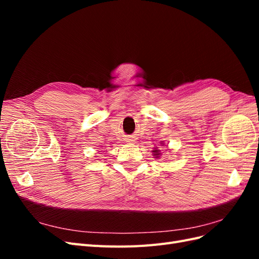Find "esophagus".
<instances>
[{
	"label": "esophagus",
	"mask_w": 259,
	"mask_h": 259,
	"mask_svg": "<svg viewBox=\"0 0 259 259\" xmlns=\"http://www.w3.org/2000/svg\"><path fill=\"white\" fill-rule=\"evenodd\" d=\"M126 142L130 143V144H133V143L135 142V138H134V137H127V138H126Z\"/></svg>",
	"instance_id": "esophagus-1"
}]
</instances>
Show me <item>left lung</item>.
I'll list each match as a JSON object with an SVG mask.
<instances>
[{"label": "left lung", "mask_w": 259, "mask_h": 259, "mask_svg": "<svg viewBox=\"0 0 259 259\" xmlns=\"http://www.w3.org/2000/svg\"><path fill=\"white\" fill-rule=\"evenodd\" d=\"M154 152H156V150H154Z\"/></svg>", "instance_id": "8db88e82"}]
</instances>
